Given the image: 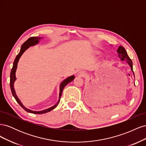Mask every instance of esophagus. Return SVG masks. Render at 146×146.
<instances>
[{
    "mask_svg": "<svg viewBox=\"0 0 146 146\" xmlns=\"http://www.w3.org/2000/svg\"><path fill=\"white\" fill-rule=\"evenodd\" d=\"M77 75L78 76H80V77H84L86 76V73L85 72H84L83 70H79V71L77 72Z\"/></svg>",
    "mask_w": 146,
    "mask_h": 146,
    "instance_id": "obj_1",
    "label": "esophagus"
}]
</instances>
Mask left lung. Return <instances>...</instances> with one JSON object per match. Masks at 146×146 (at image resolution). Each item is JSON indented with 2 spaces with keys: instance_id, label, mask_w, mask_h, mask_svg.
Returning a JSON list of instances; mask_svg holds the SVG:
<instances>
[{
  "instance_id": "obj_1",
  "label": "left lung",
  "mask_w": 146,
  "mask_h": 146,
  "mask_svg": "<svg viewBox=\"0 0 146 146\" xmlns=\"http://www.w3.org/2000/svg\"><path fill=\"white\" fill-rule=\"evenodd\" d=\"M117 52L118 54V56L119 57V58H120L121 60L125 61L126 62L129 64V66H130V68H131V70H132V72H133L134 77H135V74H134V72L133 71V63H132V61L129 58V55H127V52L124 48V47H123L122 46H120L117 48Z\"/></svg>"
}]
</instances>
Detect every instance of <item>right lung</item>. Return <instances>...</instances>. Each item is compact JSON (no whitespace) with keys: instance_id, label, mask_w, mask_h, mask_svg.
<instances>
[{"instance_id":"obj_1","label":"right lung","mask_w":146,"mask_h":146,"mask_svg":"<svg viewBox=\"0 0 146 146\" xmlns=\"http://www.w3.org/2000/svg\"><path fill=\"white\" fill-rule=\"evenodd\" d=\"M42 38L41 37H31L30 38H29L27 41H26L23 45L21 46V50L20 52L19 53V54L17 55L16 57V58L15 60L14 63H13V68L11 69V71L10 73V88H11V92H12V94L14 97L15 99H16V100L17 101V102L18 103L21 107L23 108L24 110H25L27 112L30 113H33V114H44V113H46L47 112H49L51 110H52L53 109H54L56 107V106L58 105L60 101V99H61V95H62V92L63 91L64 88L68 85V84L72 82L75 76H70L69 77H68L67 78H66L64 80H63L62 82L60 84V94H59V99H58V101L57 102V103L53 106V107H50V108H48L46 110H42V111H32V110L27 109V108H25L24 106L23 105V104L21 103V102L20 101V100L19 99V98H17V96L16 94V92L15 90V88H14V83L16 80V69H17V63H18V61L19 60V58H21V56H22V55L23 54V53L28 48H29L30 46H33L37 44L39 42V40L41 39Z\"/></svg>"}]
</instances>
